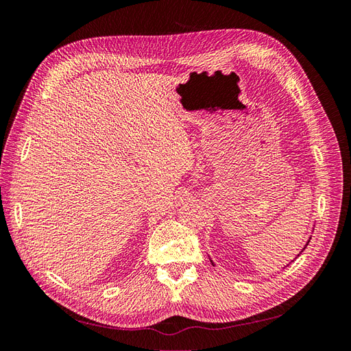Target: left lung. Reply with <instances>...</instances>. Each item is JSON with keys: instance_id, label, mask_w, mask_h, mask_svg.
<instances>
[{"instance_id": "1", "label": "left lung", "mask_w": 351, "mask_h": 351, "mask_svg": "<svg viewBox=\"0 0 351 351\" xmlns=\"http://www.w3.org/2000/svg\"><path fill=\"white\" fill-rule=\"evenodd\" d=\"M309 241H311V237H309V240H307V241H306V244H304V246H303L302 252H303V250L306 249V246H307V243H309ZM302 252H300L299 254H297V256H300V254H302ZM297 256H295V258H297ZM209 261H210V263H212V265H214V267H215V263H214V262H212V259H210V258H209ZM291 262H293V261H291ZM287 267H289V265H287ZM284 268H285V267H284Z\"/></svg>"}]
</instances>
